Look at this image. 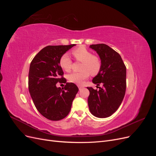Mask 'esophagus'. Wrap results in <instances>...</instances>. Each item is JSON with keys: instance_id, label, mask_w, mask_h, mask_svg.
I'll use <instances>...</instances> for the list:
<instances>
[{"instance_id": "34e87169", "label": "esophagus", "mask_w": 156, "mask_h": 156, "mask_svg": "<svg viewBox=\"0 0 156 156\" xmlns=\"http://www.w3.org/2000/svg\"><path fill=\"white\" fill-rule=\"evenodd\" d=\"M78 87H79V90H81L83 88L82 86H78Z\"/></svg>"}]
</instances>
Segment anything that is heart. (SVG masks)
<instances>
[{"label": "heart", "instance_id": "b5f03b06", "mask_svg": "<svg viewBox=\"0 0 156 156\" xmlns=\"http://www.w3.org/2000/svg\"><path fill=\"white\" fill-rule=\"evenodd\" d=\"M75 58L79 62H82L81 71L79 72H73L68 75V79L71 83L81 84L90 75H96L100 72L101 62L100 58L96 55H93L92 52L84 47H79L72 51ZM60 67L66 72H69L72 68V61L68 54L65 53L61 56L59 60Z\"/></svg>", "mask_w": 156, "mask_h": 156}]
</instances>
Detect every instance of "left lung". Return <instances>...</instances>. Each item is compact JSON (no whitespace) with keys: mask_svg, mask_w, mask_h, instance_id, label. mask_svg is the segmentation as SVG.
<instances>
[{"mask_svg":"<svg viewBox=\"0 0 156 156\" xmlns=\"http://www.w3.org/2000/svg\"><path fill=\"white\" fill-rule=\"evenodd\" d=\"M100 56V72L92 79L94 84L103 87L94 90L87 87L89 109L98 118H107L115 112L121 105L126 89V67L121 56L107 45L100 44L90 45Z\"/></svg>","mask_w":156,"mask_h":156,"instance_id":"obj_1","label":"left lung"}]
</instances>
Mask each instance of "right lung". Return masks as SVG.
Instances as JSON below:
<instances>
[{"mask_svg": "<svg viewBox=\"0 0 156 156\" xmlns=\"http://www.w3.org/2000/svg\"><path fill=\"white\" fill-rule=\"evenodd\" d=\"M75 45H48L32 59L29 73V89L37 110L50 120L57 121L66 116L79 91L73 83H66L64 88L56 84L66 82L59 60L61 56Z\"/></svg>", "mask_w": 156, "mask_h": 156, "instance_id": "right-lung-1", "label": "right lung"}]
</instances>
